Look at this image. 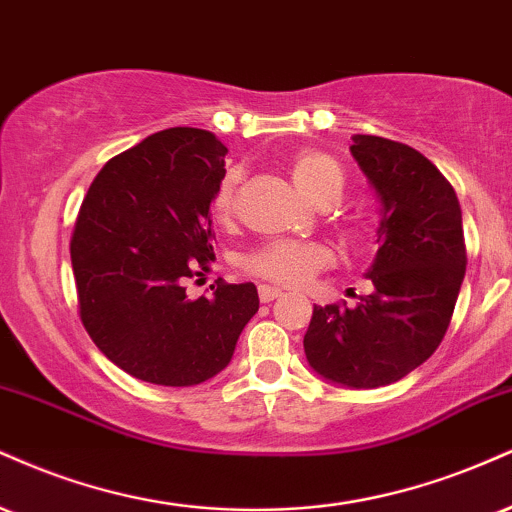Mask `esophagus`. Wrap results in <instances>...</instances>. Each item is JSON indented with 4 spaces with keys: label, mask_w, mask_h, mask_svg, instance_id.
<instances>
[{
    "label": "esophagus",
    "mask_w": 512,
    "mask_h": 512,
    "mask_svg": "<svg viewBox=\"0 0 512 512\" xmlns=\"http://www.w3.org/2000/svg\"><path fill=\"white\" fill-rule=\"evenodd\" d=\"M257 293H260L262 303H272V300L281 298V295H283L281 288H276V286H260V288H257Z\"/></svg>",
    "instance_id": "obj_1"
}]
</instances>
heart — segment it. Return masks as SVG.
I'll return each mask as SVG.
<instances>
[{"label":"heart","mask_w":512,"mask_h":512,"mask_svg":"<svg viewBox=\"0 0 512 512\" xmlns=\"http://www.w3.org/2000/svg\"><path fill=\"white\" fill-rule=\"evenodd\" d=\"M286 169L291 174L295 188L319 207H329L338 202L346 188V171L341 162L329 152L317 147H300L286 157ZM243 181V171L226 169L221 174L217 188L212 195L214 219L226 224L236 214L238 186ZM362 221H343V236L350 243H360L365 238ZM331 264V252L322 243L312 240H288L276 238L260 245L243 257V269L264 281L281 283V286H303L312 276L322 272Z\"/></svg>","instance_id":"obj_1"}]
</instances>
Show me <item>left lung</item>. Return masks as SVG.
I'll return each mask as SVG.
<instances>
[{"label":"left lung","instance_id":"left-lung-1","mask_svg":"<svg viewBox=\"0 0 512 512\" xmlns=\"http://www.w3.org/2000/svg\"><path fill=\"white\" fill-rule=\"evenodd\" d=\"M350 152L381 200L374 291L355 307L315 305L303 346L319 377L377 389L420 367L446 336L465 279L463 212L446 176L410 145L355 135Z\"/></svg>","mask_w":512,"mask_h":512}]
</instances>
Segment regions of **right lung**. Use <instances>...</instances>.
Instances as JSON below:
<instances>
[{"label": "right lung", "instance_id": "right-lung-1", "mask_svg": "<svg viewBox=\"0 0 512 512\" xmlns=\"http://www.w3.org/2000/svg\"><path fill=\"white\" fill-rule=\"evenodd\" d=\"M226 147L202 128H166L102 166L71 236L80 322L116 367L159 386H195L231 362L260 307L255 283L188 298L209 272L214 188Z\"/></svg>", "mask_w": 512, "mask_h": 512}]
</instances>
